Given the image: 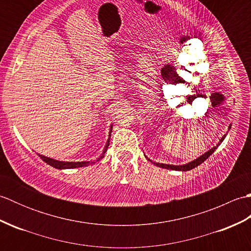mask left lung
<instances>
[{"label":"left lung","mask_w":251,"mask_h":251,"mask_svg":"<svg viewBox=\"0 0 251 251\" xmlns=\"http://www.w3.org/2000/svg\"><path fill=\"white\" fill-rule=\"evenodd\" d=\"M228 129H231V125L228 126ZM226 136V135H223V137L221 138L220 141L218 142V145H217L216 147H214L212 149H210L209 151H207L206 153L202 154V155H201L200 157H197L196 159H194V161H192V162H190V163H188V164H184V165H169V164L155 163V162H153L152 159L148 158L147 156H146V157H147V158L149 159V161H150L151 163H153L154 165H156V166L161 167V168H165V169H172V170H178V172H188V170L193 169V168H195V167L199 166V165H201L202 162H205L206 159H207L208 157H209V156L211 155V154L216 151V149L221 145V142H222L223 140H225Z\"/></svg>","instance_id":"8db88e82"}]
</instances>
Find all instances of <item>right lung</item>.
<instances>
[{
	"label": "right lung",
	"mask_w": 251,
	"mask_h": 251,
	"mask_svg": "<svg viewBox=\"0 0 251 251\" xmlns=\"http://www.w3.org/2000/svg\"><path fill=\"white\" fill-rule=\"evenodd\" d=\"M111 131H112V125L110 127V131H109V139L106 140V143H105L102 153H101V155L97 159H96V161H93V162L92 161H88V162H62V161H57V159L47 157V156H44V155H41V154H37V155H39L42 159H43V161L46 164H49V165H50V166H52L54 168H57V169H72V168L88 166V165H93L96 162H99L100 159L104 156V153L106 152V150H108V147L110 145Z\"/></svg>",
	"instance_id": "add662e5"
}]
</instances>
